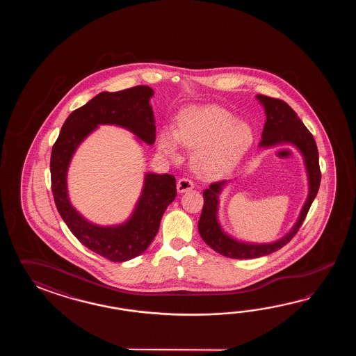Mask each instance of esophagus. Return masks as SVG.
Here are the masks:
<instances>
[{
    "mask_svg": "<svg viewBox=\"0 0 356 356\" xmlns=\"http://www.w3.org/2000/svg\"><path fill=\"white\" fill-rule=\"evenodd\" d=\"M193 187H195V183L188 179V178H181L178 183H177V191L179 193H184L187 191H191Z\"/></svg>",
    "mask_w": 356,
    "mask_h": 356,
    "instance_id": "34e87169",
    "label": "esophagus"
}]
</instances>
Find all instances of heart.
<instances>
[{"mask_svg": "<svg viewBox=\"0 0 356 356\" xmlns=\"http://www.w3.org/2000/svg\"><path fill=\"white\" fill-rule=\"evenodd\" d=\"M248 124L216 106H191L179 117L177 129H164L158 138L161 155L175 159L179 144L195 150L198 175L218 178L232 172L253 144Z\"/></svg>", "mask_w": 356, "mask_h": 356, "instance_id": "obj_1", "label": "heart"}]
</instances>
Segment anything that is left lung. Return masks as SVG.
Returning <instances> with one entry per match:
<instances>
[{"instance_id": "obj_1", "label": "left lung", "mask_w": 356, "mask_h": 356, "mask_svg": "<svg viewBox=\"0 0 356 356\" xmlns=\"http://www.w3.org/2000/svg\"><path fill=\"white\" fill-rule=\"evenodd\" d=\"M256 98L265 108L266 122L262 131V140L259 147L267 149L277 145L289 144L296 146L302 152L304 165L308 175V197L302 206L299 218L294 227L288 234L273 243H247L236 241L233 236L227 234L220 225L218 211H219V196L221 191L229 181H216L210 184V187L204 191V209L201 218L198 220V232L201 238L212 250L220 254L236 259H250V258L264 257L280 250L288 244L293 236L302 227V221L309 211L310 204L317 196L319 183H321V170H319V158L318 149L313 135L300 121L298 114L289 106L284 100L270 98L258 94Z\"/></svg>"}]
</instances>
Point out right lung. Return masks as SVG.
I'll return each instance as SVG.
<instances>
[{"label": "right lung", "mask_w": 356, "mask_h": 356, "mask_svg": "<svg viewBox=\"0 0 356 356\" xmlns=\"http://www.w3.org/2000/svg\"><path fill=\"white\" fill-rule=\"evenodd\" d=\"M152 95V88L144 85L115 92H100L68 115L52 149V193L60 218L79 242L112 262L129 261L147 250L159 230L163 213L177 196L175 178L172 175L146 173L141 196L129 220L118 225L102 227L85 219L70 202L68 167L79 145L100 124L120 126L145 144H154Z\"/></svg>", "instance_id": "add662e5"}]
</instances>
